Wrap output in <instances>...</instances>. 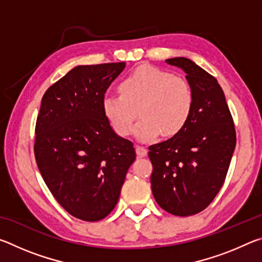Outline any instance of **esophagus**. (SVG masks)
<instances>
[{
    "instance_id": "esophagus-1",
    "label": "esophagus",
    "mask_w": 262,
    "mask_h": 262,
    "mask_svg": "<svg viewBox=\"0 0 262 262\" xmlns=\"http://www.w3.org/2000/svg\"><path fill=\"white\" fill-rule=\"evenodd\" d=\"M148 150L145 149V147H142V145H136V155L139 157H144L147 156Z\"/></svg>"
}]
</instances>
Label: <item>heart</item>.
<instances>
[{"label":"heart","instance_id":"b5f03b06","mask_svg":"<svg viewBox=\"0 0 262 262\" xmlns=\"http://www.w3.org/2000/svg\"><path fill=\"white\" fill-rule=\"evenodd\" d=\"M120 94L103 98V113L113 130L129 135L137 118L134 134L141 141H151L162 134L174 136L189 120L194 94L189 83L154 66H140L122 79Z\"/></svg>","mask_w":262,"mask_h":262}]
</instances>
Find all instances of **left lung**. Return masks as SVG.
Returning a JSON list of instances; mask_svg holds the SVG:
<instances>
[{
	"label": "left lung",
	"instance_id": "obj_1",
	"mask_svg": "<svg viewBox=\"0 0 262 262\" xmlns=\"http://www.w3.org/2000/svg\"><path fill=\"white\" fill-rule=\"evenodd\" d=\"M186 73L194 94L186 126L167 141L150 145V177L159 207L190 216L210 205L227 177L236 147L233 119L217 79L186 57L167 59Z\"/></svg>",
	"mask_w": 262,
	"mask_h": 262
}]
</instances>
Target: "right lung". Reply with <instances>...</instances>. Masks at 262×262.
<instances>
[{"label":"right lung","instance_id":"add662e5","mask_svg":"<svg viewBox=\"0 0 262 262\" xmlns=\"http://www.w3.org/2000/svg\"><path fill=\"white\" fill-rule=\"evenodd\" d=\"M125 62L77 66L47 89L35 123L34 156L55 200L76 219L96 222L117 206L134 145L115 134L103 98Z\"/></svg>","mask_w":262,"mask_h":262}]
</instances>
